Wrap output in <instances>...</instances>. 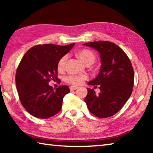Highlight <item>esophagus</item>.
<instances>
[{
    "instance_id": "obj_1",
    "label": "esophagus",
    "mask_w": 153,
    "mask_h": 153,
    "mask_svg": "<svg viewBox=\"0 0 153 153\" xmlns=\"http://www.w3.org/2000/svg\"><path fill=\"white\" fill-rule=\"evenodd\" d=\"M76 89H77V87H76V86H72L70 87V90H71V91H72V90H76Z\"/></svg>"
}]
</instances>
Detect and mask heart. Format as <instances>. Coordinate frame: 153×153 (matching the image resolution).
I'll use <instances>...</instances> for the list:
<instances>
[{"mask_svg": "<svg viewBox=\"0 0 153 153\" xmlns=\"http://www.w3.org/2000/svg\"><path fill=\"white\" fill-rule=\"evenodd\" d=\"M77 55L79 59L81 60L84 64L87 63H93L95 61V55L91 51L88 50V49H83L80 50L77 53ZM68 56L67 55H64L59 59L58 62V69L59 70H62L65 68L66 61L67 60ZM87 79L86 75H78V76H69L66 77V81L69 82V84L74 86H78L81 84L83 81Z\"/></svg>", "mask_w": 153, "mask_h": 153, "instance_id": "heart-1", "label": "heart"}]
</instances>
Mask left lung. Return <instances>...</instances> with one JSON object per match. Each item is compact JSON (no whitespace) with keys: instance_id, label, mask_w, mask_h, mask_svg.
<instances>
[{"instance_id":"8db88e82","label":"left lung","mask_w":153,"mask_h":153,"mask_svg":"<svg viewBox=\"0 0 153 153\" xmlns=\"http://www.w3.org/2000/svg\"><path fill=\"white\" fill-rule=\"evenodd\" d=\"M83 45L97 50L101 61L99 74L88 83L99 85L100 92L97 95L94 89L87 88L84 101L96 117H111L122 108L132 92L134 74L131 61L122 49L113 42L99 41Z\"/></svg>"}]
</instances>
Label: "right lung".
<instances>
[{
  "label": "right lung",
  "instance_id": "right-lung-1",
  "mask_svg": "<svg viewBox=\"0 0 153 153\" xmlns=\"http://www.w3.org/2000/svg\"><path fill=\"white\" fill-rule=\"evenodd\" d=\"M75 44L37 45L25 54L17 67L15 82L20 101L33 117L47 119L56 115L65 96L70 92L67 86L53 88L51 80H57L58 62Z\"/></svg>",
  "mask_w": 153,
  "mask_h": 153
}]
</instances>
